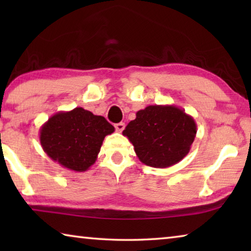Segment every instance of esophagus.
Listing matches in <instances>:
<instances>
[{
    "label": "esophagus",
    "mask_w": 251,
    "mask_h": 251,
    "mask_svg": "<svg viewBox=\"0 0 251 251\" xmlns=\"http://www.w3.org/2000/svg\"><path fill=\"white\" fill-rule=\"evenodd\" d=\"M115 128H116V130L117 131H123V129L125 128V124L123 122H121V123H117V124H115Z\"/></svg>",
    "instance_id": "34e87169"
}]
</instances>
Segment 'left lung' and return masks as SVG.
Returning <instances> with one entry per match:
<instances>
[{
  "label": "left lung",
  "instance_id": "1",
  "mask_svg": "<svg viewBox=\"0 0 251 251\" xmlns=\"http://www.w3.org/2000/svg\"><path fill=\"white\" fill-rule=\"evenodd\" d=\"M197 133L194 117L175 105H150L138 110L123 130L143 164L167 168L188 154Z\"/></svg>",
  "mask_w": 251,
  "mask_h": 251
}]
</instances>
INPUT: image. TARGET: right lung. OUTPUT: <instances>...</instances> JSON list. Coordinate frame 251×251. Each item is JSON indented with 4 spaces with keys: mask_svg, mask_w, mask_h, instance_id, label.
<instances>
[{
    "mask_svg": "<svg viewBox=\"0 0 251 251\" xmlns=\"http://www.w3.org/2000/svg\"><path fill=\"white\" fill-rule=\"evenodd\" d=\"M114 126L103 116L76 107L58 112L40 129V142L50 159L74 172H86L97 159L105 136Z\"/></svg>",
    "mask_w": 251,
    "mask_h": 251,
    "instance_id": "obj_1",
    "label": "right lung"
}]
</instances>
